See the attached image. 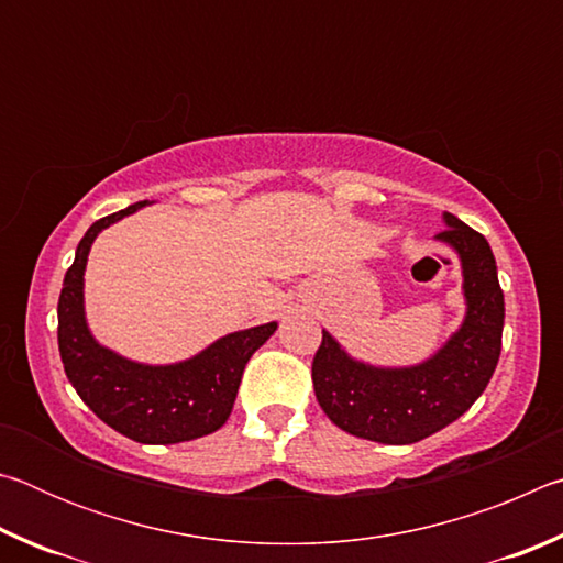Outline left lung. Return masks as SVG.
<instances>
[{"mask_svg": "<svg viewBox=\"0 0 563 563\" xmlns=\"http://www.w3.org/2000/svg\"><path fill=\"white\" fill-rule=\"evenodd\" d=\"M434 238L462 261L466 312L460 330L430 360L412 367H375L350 357L322 330L312 385L332 424L379 444H412L444 430L470 409L494 375L501 352L504 292L487 238L444 213Z\"/></svg>", "mask_w": 563, "mask_h": 563, "instance_id": "8db88e82", "label": "left lung"}]
</instances>
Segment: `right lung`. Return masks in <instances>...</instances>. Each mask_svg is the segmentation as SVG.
<instances>
[{
  "label": "right lung",
  "instance_id": "add662e5",
  "mask_svg": "<svg viewBox=\"0 0 563 563\" xmlns=\"http://www.w3.org/2000/svg\"><path fill=\"white\" fill-rule=\"evenodd\" d=\"M146 201L93 223L76 247L59 295V355L76 395L101 422L141 444H176L221 430L231 417L243 369L278 322L238 330L174 365H144L99 345L84 316V271L91 243Z\"/></svg>",
  "mask_w": 563,
  "mask_h": 563
}]
</instances>
